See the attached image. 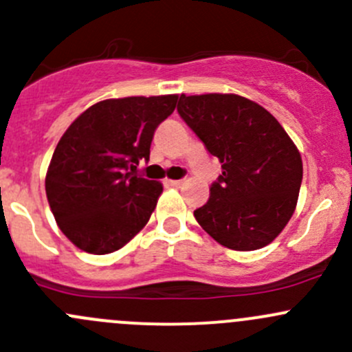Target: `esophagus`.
I'll list each match as a JSON object with an SVG mask.
<instances>
[{
    "instance_id": "34e87169",
    "label": "esophagus",
    "mask_w": 352,
    "mask_h": 352,
    "mask_svg": "<svg viewBox=\"0 0 352 352\" xmlns=\"http://www.w3.org/2000/svg\"><path fill=\"white\" fill-rule=\"evenodd\" d=\"M168 186H172V187H182V186H184V180H168Z\"/></svg>"
}]
</instances>
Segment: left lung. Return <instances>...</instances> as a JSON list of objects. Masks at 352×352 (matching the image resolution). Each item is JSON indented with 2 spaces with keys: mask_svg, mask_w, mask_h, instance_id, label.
I'll list each match as a JSON object with an SVG mask.
<instances>
[{
  "mask_svg": "<svg viewBox=\"0 0 352 352\" xmlns=\"http://www.w3.org/2000/svg\"><path fill=\"white\" fill-rule=\"evenodd\" d=\"M180 117L221 162L209 199L194 211L219 245L248 252L265 247L296 209L303 163L271 112L235 94L180 95Z\"/></svg>",
  "mask_w": 352,
  "mask_h": 352,
  "instance_id": "left-lung-1",
  "label": "left lung"
}]
</instances>
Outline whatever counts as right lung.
I'll return each instance as SVG.
<instances>
[{"label":"right lung","mask_w":352,"mask_h":352,"mask_svg":"<svg viewBox=\"0 0 352 352\" xmlns=\"http://www.w3.org/2000/svg\"><path fill=\"white\" fill-rule=\"evenodd\" d=\"M179 95L97 102L59 140L45 173V194L66 239L104 255L134 239L155 211L163 186L133 175L150 160L155 129Z\"/></svg>","instance_id":"right-lung-1"}]
</instances>
